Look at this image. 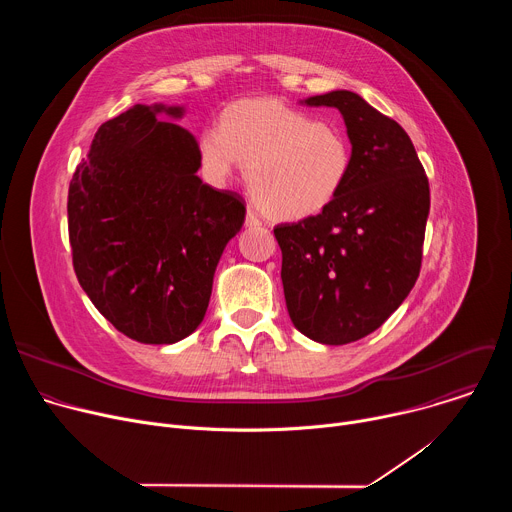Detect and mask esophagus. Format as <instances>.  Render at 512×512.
Wrapping results in <instances>:
<instances>
[{"label":"esophagus","instance_id":"obj_1","mask_svg":"<svg viewBox=\"0 0 512 512\" xmlns=\"http://www.w3.org/2000/svg\"><path fill=\"white\" fill-rule=\"evenodd\" d=\"M245 225L249 227V229H253V227H261L263 225V221L259 218V214L253 210V208H249L247 210V216H245Z\"/></svg>","mask_w":512,"mask_h":512}]
</instances>
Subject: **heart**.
Returning a JSON list of instances; mask_svg holds the SVG:
<instances>
[{
    "label": "heart",
    "mask_w": 512,
    "mask_h": 512,
    "mask_svg": "<svg viewBox=\"0 0 512 512\" xmlns=\"http://www.w3.org/2000/svg\"><path fill=\"white\" fill-rule=\"evenodd\" d=\"M198 158L212 184H225L247 164L253 200L283 221L328 208L352 164L350 141L338 127L277 99H243L227 107L221 123L200 131Z\"/></svg>",
    "instance_id": "b5f03b06"
}]
</instances>
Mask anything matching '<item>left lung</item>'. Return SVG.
<instances>
[{
	"mask_svg": "<svg viewBox=\"0 0 512 512\" xmlns=\"http://www.w3.org/2000/svg\"><path fill=\"white\" fill-rule=\"evenodd\" d=\"M306 105L342 113L350 174L328 208L273 233L291 322L308 338L338 346L375 332L413 289L429 182L405 129L356 93L332 91Z\"/></svg>",
	"mask_w": 512,
	"mask_h": 512,
	"instance_id": "obj_1",
	"label": "left lung"
}]
</instances>
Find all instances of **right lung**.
Listing matches in <instances>:
<instances>
[{"label":"right lung","mask_w":512,"mask_h":512,"mask_svg":"<svg viewBox=\"0 0 512 512\" xmlns=\"http://www.w3.org/2000/svg\"><path fill=\"white\" fill-rule=\"evenodd\" d=\"M182 107L133 105L105 121L68 186L72 267L95 308L127 338L174 344L202 322L214 269L245 204L196 172L198 143L158 119Z\"/></svg>","instance_id":"obj_1"}]
</instances>
